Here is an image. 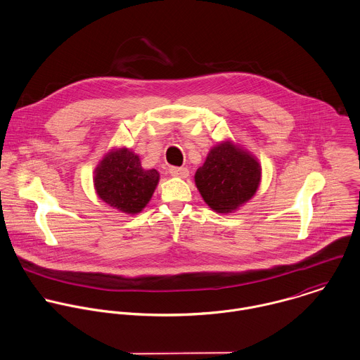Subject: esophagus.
<instances>
[{"mask_svg":"<svg viewBox=\"0 0 360 360\" xmlns=\"http://www.w3.org/2000/svg\"><path fill=\"white\" fill-rule=\"evenodd\" d=\"M169 174L172 176H176V178H188L189 169L184 168V167H171L169 168Z\"/></svg>","mask_w":360,"mask_h":360,"instance_id":"obj_1","label":"esophagus"}]
</instances>
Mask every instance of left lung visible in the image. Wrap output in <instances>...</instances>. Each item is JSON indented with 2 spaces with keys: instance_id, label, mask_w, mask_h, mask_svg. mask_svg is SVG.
I'll use <instances>...</instances> for the list:
<instances>
[{
  "instance_id": "left-lung-1",
  "label": "left lung",
  "mask_w": 360,
  "mask_h": 360,
  "mask_svg": "<svg viewBox=\"0 0 360 360\" xmlns=\"http://www.w3.org/2000/svg\"><path fill=\"white\" fill-rule=\"evenodd\" d=\"M262 179L259 161L232 142L214 146L196 171L203 200L217 213H232L256 193Z\"/></svg>"
}]
</instances>
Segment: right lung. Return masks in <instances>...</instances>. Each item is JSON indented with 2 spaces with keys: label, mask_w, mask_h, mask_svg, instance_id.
Listing matches in <instances>:
<instances>
[{
  "label": "right lung",
  "mask_w": 360,
  "mask_h": 360,
  "mask_svg": "<svg viewBox=\"0 0 360 360\" xmlns=\"http://www.w3.org/2000/svg\"><path fill=\"white\" fill-rule=\"evenodd\" d=\"M157 169H144L131 148H114L104 155L94 171L98 198L122 213L138 214L150 202L158 184Z\"/></svg>",
  "instance_id": "add662e5"
}]
</instances>
